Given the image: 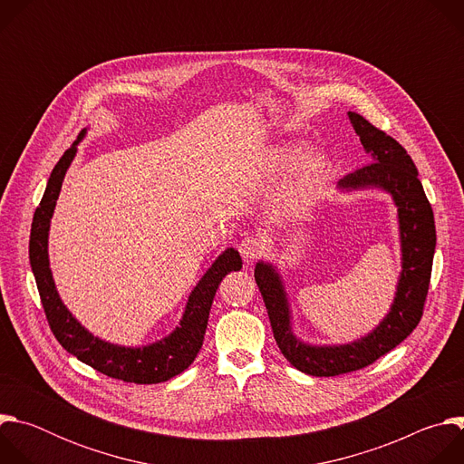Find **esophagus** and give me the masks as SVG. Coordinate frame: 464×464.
Segmentation results:
<instances>
[{
  "label": "esophagus",
  "instance_id": "34e87169",
  "mask_svg": "<svg viewBox=\"0 0 464 464\" xmlns=\"http://www.w3.org/2000/svg\"><path fill=\"white\" fill-rule=\"evenodd\" d=\"M238 251L242 255V258L246 262H253L255 258H258L264 251V242L260 238L255 237H246L240 244H238Z\"/></svg>",
  "mask_w": 464,
  "mask_h": 464
}]
</instances>
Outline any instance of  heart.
Wrapping results in <instances>:
<instances>
[{"label":"heart","instance_id":"b5f03b06","mask_svg":"<svg viewBox=\"0 0 464 464\" xmlns=\"http://www.w3.org/2000/svg\"><path fill=\"white\" fill-rule=\"evenodd\" d=\"M299 147H286L274 154V165L283 167L299 156ZM334 174V161L324 152L308 154L297 167L286 187L285 202L292 209H304L323 192L326 181Z\"/></svg>","mask_w":464,"mask_h":464}]
</instances>
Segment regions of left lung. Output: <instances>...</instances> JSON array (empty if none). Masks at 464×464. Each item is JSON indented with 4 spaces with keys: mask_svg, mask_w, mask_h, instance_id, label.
<instances>
[{
    "mask_svg": "<svg viewBox=\"0 0 464 464\" xmlns=\"http://www.w3.org/2000/svg\"><path fill=\"white\" fill-rule=\"evenodd\" d=\"M349 119L372 163L340 179L338 188L343 192L380 188L391 194L399 213L402 270L389 312L369 334L342 345H312L294 333L292 308L277 266L264 260L255 264V281L281 353L295 369L312 376H336L363 369L402 343L422 317L435 253L433 211L413 160L399 141L360 113L349 111Z\"/></svg>",
    "mask_w": 464,
    "mask_h": 464,
    "instance_id": "left-lung-1",
    "label": "left lung"
}]
</instances>
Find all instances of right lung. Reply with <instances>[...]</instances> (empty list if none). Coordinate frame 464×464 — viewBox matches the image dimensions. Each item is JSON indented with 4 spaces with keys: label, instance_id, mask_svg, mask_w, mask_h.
Instances as JSON below:
<instances>
[{
    "label": "right lung",
    "instance_id": "obj_1",
    "mask_svg": "<svg viewBox=\"0 0 464 464\" xmlns=\"http://www.w3.org/2000/svg\"><path fill=\"white\" fill-rule=\"evenodd\" d=\"M86 131L88 128L81 131L77 141L63 152L60 161L54 165L31 226L29 260L44 312L58 343L70 354L77 356L82 363L122 382H167L183 372L194 362L198 351L202 349L209 310L218 285L229 272H238L242 268V258L235 247H227L218 255V258L211 264V268L192 288L179 324L163 340L143 347H124L93 336L88 328L77 321L68 306L62 303L49 268L47 251L51 218L62 181L77 156V147L84 140Z\"/></svg>",
    "mask_w": 464,
    "mask_h": 464
}]
</instances>
